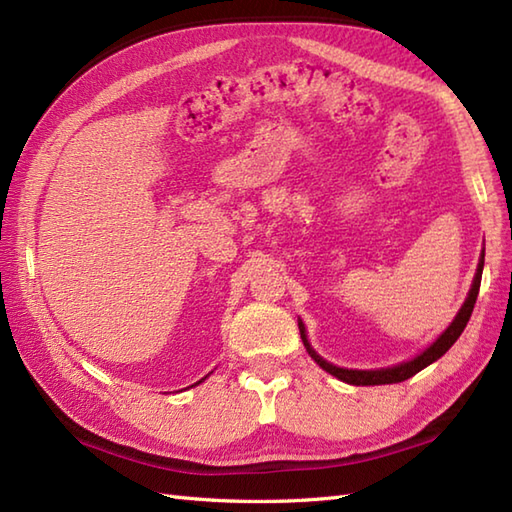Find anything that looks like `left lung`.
I'll list each match as a JSON object with an SVG mask.
<instances>
[{
    "instance_id": "obj_1",
    "label": "left lung",
    "mask_w": 512,
    "mask_h": 512,
    "mask_svg": "<svg viewBox=\"0 0 512 512\" xmlns=\"http://www.w3.org/2000/svg\"><path fill=\"white\" fill-rule=\"evenodd\" d=\"M482 270H484V250H482V257H480V264H477V273H475V279H473V286L469 290V297H466L464 306L460 308V312L455 314L453 323L449 325L447 330H444L436 341H433L427 350H424L422 354H418L416 358H411V361L407 363H400V365H394V367H385V369H345V367H336L328 361H323V358L312 350L308 339H306V328H303V323L299 321V332H301V339H303V345H306L308 354L314 358V363H317L321 369H325V372L336 376L339 380H343V383L347 385H391V383H402V380H407L411 376H416L420 369H424L431 363H436L440 356H444L449 352V347L460 339V334L464 332L466 323H469L471 319V312L475 308V301H477V292H480V284H482Z\"/></svg>"
}]
</instances>
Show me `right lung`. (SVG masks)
Listing matches in <instances>:
<instances>
[{"instance_id":"right-lung-1","label":"right lung","mask_w":512,"mask_h":512,"mask_svg":"<svg viewBox=\"0 0 512 512\" xmlns=\"http://www.w3.org/2000/svg\"><path fill=\"white\" fill-rule=\"evenodd\" d=\"M202 380H204V378H202ZM202 380H198V383H195V385H200V383H202Z\"/></svg>"}]
</instances>
